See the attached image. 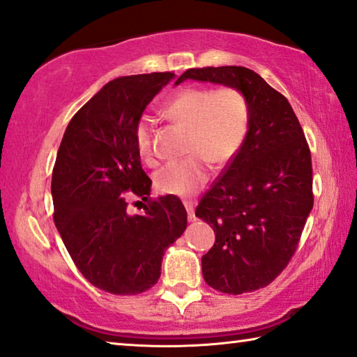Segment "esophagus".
Returning a JSON list of instances; mask_svg holds the SVG:
<instances>
[{"mask_svg":"<svg viewBox=\"0 0 357 357\" xmlns=\"http://www.w3.org/2000/svg\"><path fill=\"white\" fill-rule=\"evenodd\" d=\"M184 206H185V210H188V218H189V221H192L194 220V216H195V205H194V202H184Z\"/></svg>","mask_w":357,"mask_h":357,"instance_id":"34e87169","label":"esophagus"}]
</instances>
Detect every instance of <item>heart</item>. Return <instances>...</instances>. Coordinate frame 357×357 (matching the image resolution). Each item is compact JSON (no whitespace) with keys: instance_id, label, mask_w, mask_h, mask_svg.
Returning a JSON list of instances; mask_svg holds the SVG:
<instances>
[{"instance_id":"1","label":"heart","mask_w":357,"mask_h":357,"mask_svg":"<svg viewBox=\"0 0 357 357\" xmlns=\"http://www.w3.org/2000/svg\"><path fill=\"white\" fill-rule=\"evenodd\" d=\"M173 123L185 128L183 160L165 165L155 174V188L163 194L190 197L208 179L210 163L226 167L242 151L248 136L252 107L237 88H183L163 105ZM152 123L141 119L135 128L137 153L153 162Z\"/></svg>"}]
</instances>
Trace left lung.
Wrapping results in <instances>:
<instances>
[{"label": "left lung", "mask_w": 357, "mask_h": 357, "mask_svg": "<svg viewBox=\"0 0 357 357\" xmlns=\"http://www.w3.org/2000/svg\"><path fill=\"white\" fill-rule=\"evenodd\" d=\"M184 79L241 89L252 107L245 144L202 197L195 216L216 236L202 257L206 284L231 295L263 289L295 255L314 204L305 132L285 96L250 68H189L176 84Z\"/></svg>", "instance_id": "obj_1"}]
</instances>
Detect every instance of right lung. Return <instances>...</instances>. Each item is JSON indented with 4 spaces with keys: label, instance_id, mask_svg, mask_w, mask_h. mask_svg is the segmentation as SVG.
I'll return each mask as SVG.
<instances>
[{
    "label": "right lung",
    "instance_id": "right-lung-1",
    "mask_svg": "<svg viewBox=\"0 0 357 357\" xmlns=\"http://www.w3.org/2000/svg\"><path fill=\"white\" fill-rule=\"evenodd\" d=\"M172 72L120 77L79 109L63 132L52 169L54 222L84 279L114 295H137L160 279L162 259L188 226L174 195L151 199L135 128ZM148 202L130 215L124 197Z\"/></svg>",
    "mask_w": 357,
    "mask_h": 357
}]
</instances>
